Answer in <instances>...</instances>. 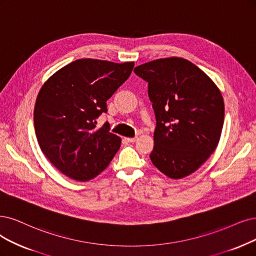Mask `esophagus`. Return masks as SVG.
<instances>
[{
	"label": "esophagus",
	"instance_id": "obj_1",
	"mask_svg": "<svg viewBox=\"0 0 256 256\" xmlns=\"http://www.w3.org/2000/svg\"><path fill=\"white\" fill-rule=\"evenodd\" d=\"M128 142H135V141L137 140V137H133V138H128V137H126V138H124Z\"/></svg>",
	"mask_w": 256,
	"mask_h": 256
}]
</instances>
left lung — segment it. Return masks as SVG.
<instances>
[{"label":"left lung","instance_id":"left-lung-1","mask_svg":"<svg viewBox=\"0 0 256 256\" xmlns=\"http://www.w3.org/2000/svg\"><path fill=\"white\" fill-rule=\"evenodd\" d=\"M134 72L148 82L156 117L153 164L173 179L194 173L220 142L224 117L220 90L195 64L177 56Z\"/></svg>","mask_w":256,"mask_h":256}]
</instances>
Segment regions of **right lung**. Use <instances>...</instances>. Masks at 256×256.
Wrapping results in <instances>:
<instances>
[{
  "label": "right lung",
  "instance_id": "right-lung-1",
  "mask_svg": "<svg viewBox=\"0 0 256 256\" xmlns=\"http://www.w3.org/2000/svg\"><path fill=\"white\" fill-rule=\"evenodd\" d=\"M134 62L79 59L47 80L36 100L34 122L43 154L61 173L78 182L96 177L118 152L121 139L97 118L124 83Z\"/></svg>",
  "mask_w": 256,
  "mask_h": 256
}]
</instances>
